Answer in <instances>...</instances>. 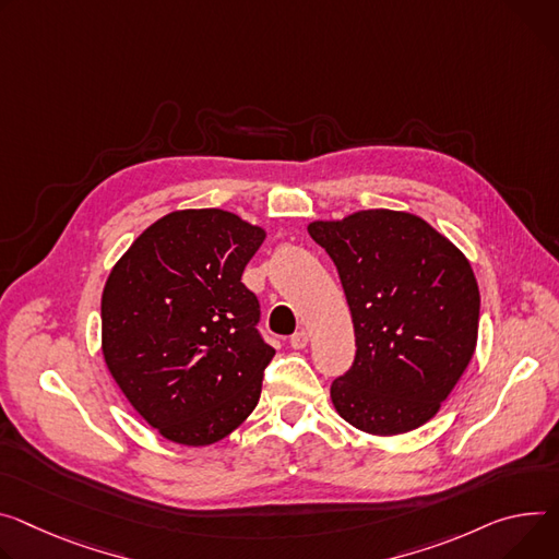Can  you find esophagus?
<instances>
[{
	"label": "esophagus",
	"mask_w": 559,
	"mask_h": 559,
	"mask_svg": "<svg viewBox=\"0 0 559 559\" xmlns=\"http://www.w3.org/2000/svg\"><path fill=\"white\" fill-rule=\"evenodd\" d=\"M289 345H292L294 349H302V347H306V345H308V332L300 330V332L292 334V336H289Z\"/></svg>",
	"instance_id": "1"
}]
</instances>
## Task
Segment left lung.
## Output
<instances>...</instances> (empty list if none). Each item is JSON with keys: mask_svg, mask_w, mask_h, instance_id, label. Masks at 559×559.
I'll use <instances>...</instances> for the list:
<instances>
[{"mask_svg": "<svg viewBox=\"0 0 559 559\" xmlns=\"http://www.w3.org/2000/svg\"><path fill=\"white\" fill-rule=\"evenodd\" d=\"M308 231L336 265L357 338L352 368L330 388L336 413L379 437L424 426L475 354L479 287L468 259L405 212H357Z\"/></svg>", "mask_w": 559, "mask_h": 559, "instance_id": "left-lung-1", "label": "left lung"}]
</instances>
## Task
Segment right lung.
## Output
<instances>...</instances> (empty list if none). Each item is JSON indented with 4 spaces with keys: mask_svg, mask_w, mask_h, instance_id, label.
<instances>
[{
    "mask_svg": "<svg viewBox=\"0 0 559 559\" xmlns=\"http://www.w3.org/2000/svg\"><path fill=\"white\" fill-rule=\"evenodd\" d=\"M263 240L236 214L182 210L146 227L107 278V368L169 441L216 443L257 408L274 347L240 276Z\"/></svg>",
    "mask_w": 559,
    "mask_h": 559,
    "instance_id": "obj_1",
    "label": "right lung"
}]
</instances>
